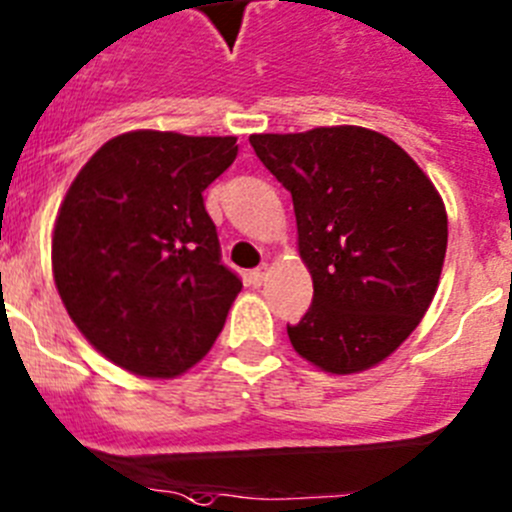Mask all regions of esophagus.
<instances>
[{
    "instance_id": "esophagus-1",
    "label": "esophagus",
    "mask_w": 512,
    "mask_h": 512,
    "mask_svg": "<svg viewBox=\"0 0 512 512\" xmlns=\"http://www.w3.org/2000/svg\"><path fill=\"white\" fill-rule=\"evenodd\" d=\"M267 275H270V265H267V262H262L260 267H255V270L250 272V283L255 285V288H257V285H262V283H265V280H267Z\"/></svg>"
}]
</instances>
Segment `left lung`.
Wrapping results in <instances>:
<instances>
[{"label":"left lung","mask_w":512,"mask_h":512,"mask_svg":"<svg viewBox=\"0 0 512 512\" xmlns=\"http://www.w3.org/2000/svg\"><path fill=\"white\" fill-rule=\"evenodd\" d=\"M257 159L290 191L313 303L288 338L326 374H361L412 336L447 252L432 179L384 133L321 126L255 133Z\"/></svg>","instance_id":"1"}]
</instances>
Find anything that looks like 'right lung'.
I'll return each instance as SVG.
<instances>
[{"mask_svg":"<svg viewBox=\"0 0 512 512\" xmlns=\"http://www.w3.org/2000/svg\"><path fill=\"white\" fill-rule=\"evenodd\" d=\"M237 159L234 136L128 131L78 171L52 227V275L90 346L146 379L199 364L242 290L219 262L202 191Z\"/></svg>","mask_w":512,"mask_h":512,"instance_id":"right-lung-1","label":"right lung"}]
</instances>
